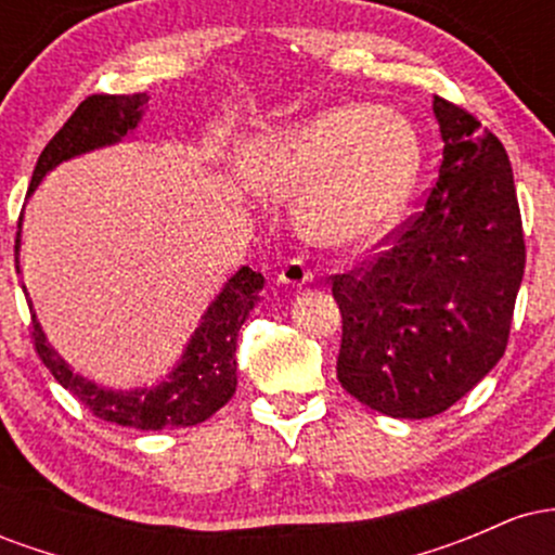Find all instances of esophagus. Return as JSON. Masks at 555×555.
Instances as JSON below:
<instances>
[{
  "label": "esophagus",
  "mask_w": 555,
  "mask_h": 555,
  "mask_svg": "<svg viewBox=\"0 0 555 555\" xmlns=\"http://www.w3.org/2000/svg\"><path fill=\"white\" fill-rule=\"evenodd\" d=\"M313 279V273H310L308 266H305L302 258H292L286 260L282 266V271H279V282L284 286H292V289H299V286H305Z\"/></svg>",
  "instance_id": "1"
}]
</instances>
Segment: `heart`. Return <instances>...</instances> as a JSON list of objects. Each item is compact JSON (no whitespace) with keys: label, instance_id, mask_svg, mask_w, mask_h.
Returning <instances> with one entry per match:
<instances>
[{"label":"heart","instance_id":"obj_1","mask_svg":"<svg viewBox=\"0 0 555 555\" xmlns=\"http://www.w3.org/2000/svg\"><path fill=\"white\" fill-rule=\"evenodd\" d=\"M420 143L406 119L373 104L331 106L258 135L242 171L266 197H299L305 237L323 247H358L393 224L412 193Z\"/></svg>","mask_w":555,"mask_h":555}]
</instances>
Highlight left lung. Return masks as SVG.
I'll return each instance as SVG.
<instances>
[{"label":"left lung","instance_id":"8db88e82","mask_svg":"<svg viewBox=\"0 0 555 555\" xmlns=\"http://www.w3.org/2000/svg\"><path fill=\"white\" fill-rule=\"evenodd\" d=\"M443 162L425 208L371 266L334 276L336 378L380 415H441L503 358L525 276L512 164L469 112L433 99Z\"/></svg>","mask_w":555,"mask_h":555}]
</instances>
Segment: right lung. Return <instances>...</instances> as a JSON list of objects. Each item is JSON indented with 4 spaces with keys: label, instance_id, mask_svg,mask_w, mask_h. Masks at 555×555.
<instances>
[{
    "label": "right lung",
    "instance_id": "right-lung-1",
    "mask_svg": "<svg viewBox=\"0 0 555 555\" xmlns=\"http://www.w3.org/2000/svg\"><path fill=\"white\" fill-rule=\"evenodd\" d=\"M149 99V93L88 95L38 156L28 195H34L43 177L54 167H60L62 162L130 138L143 119ZM21 229L23 214L17 221L15 240L17 271H21ZM263 284L266 279L258 271L242 266L224 284V289L214 297L206 313L201 315V323L190 336L180 362L156 386L122 391V388L99 386L95 380L82 378L47 341V334H43L34 313V305L28 302L30 318H34L36 352L49 367V373L60 380V386H65L95 417L106 420V423H117L135 430L190 428V425L211 417L216 410H221L234 397V388H237V358H234L237 334L250 310L258 305Z\"/></svg>",
    "mask_w": 555,
    "mask_h": 555
}]
</instances>
